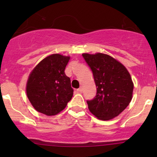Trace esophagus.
Returning <instances> with one entry per match:
<instances>
[{"label":"esophagus","instance_id":"obj_1","mask_svg":"<svg viewBox=\"0 0 157 157\" xmlns=\"http://www.w3.org/2000/svg\"><path fill=\"white\" fill-rule=\"evenodd\" d=\"M77 91H78V92H82V87H80V88H79L78 89H77Z\"/></svg>","mask_w":157,"mask_h":157}]
</instances>
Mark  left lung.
<instances>
[{
    "label": "left lung",
    "mask_w": 157,
    "mask_h": 157,
    "mask_svg": "<svg viewBox=\"0 0 157 157\" xmlns=\"http://www.w3.org/2000/svg\"><path fill=\"white\" fill-rule=\"evenodd\" d=\"M92 71L97 94L87 100L91 113L102 120L117 117L132 99L134 83L127 68L116 59L102 53L82 54Z\"/></svg>",
    "instance_id": "1"
}]
</instances>
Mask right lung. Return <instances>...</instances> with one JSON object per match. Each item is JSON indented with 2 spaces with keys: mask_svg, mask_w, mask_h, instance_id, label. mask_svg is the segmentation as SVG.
Instances as JSON below:
<instances>
[{
  "mask_svg": "<svg viewBox=\"0 0 157 157\" xmlns=\"http://www.w3.org/2000/svg\"><path fill=\"white\" fill-rule=\"evenodd\" d=\"M70 57L53 54L39 63L30 73L26 94L36 111L48 116L63 111L71 100L74 90L65 74Z\"/></svg>",
  "mask_w": 157,
  "mask_h": 157,
  "instance_id": "1",
  "label": "right lung"
}]
</instances>
